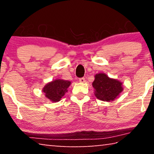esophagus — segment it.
<instances>
[{"label": "esophagus", "mask_w": 154, "mask_h": 154, "mask_svg": "<svg viewBox=\"0 0 154 154\" xmlns=\"http://www.w3.org/2000/svg\"><path fill=\"white\" fill-rule=\"evenodd\" d=\"M79 82H80V83H85V78H81V79H79Z\"/></svg>", "instance_id": "obj_1"}]
</instances>
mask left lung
<instances>
[{"label": "left lung", "instance_id": "obj_1", "mask_svg": "<svg viewBox=\"0 0 154 154\" xmlns=\"http://www.w3.org/2000/svg\"><path fill=\"white\" fill-rule=\"evenodd\" d=\"M94 95L98 100L104 102H112L123 92V83L119 80L111 79L104 73L94 75L92 83Z\"/></svg>", "mask_w": 154, "mask_h": 154}]
</instances>
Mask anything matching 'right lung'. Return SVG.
Returning <instances> with one entry per match:
<instances>
[{
	"label": "right lung",
	"mask_w": 154,
	"mask_h": 154,
	"mask_svg": "<svg viewBox=\"0 0 154 154\" xmlns=\"http://www.w3.org/2000/svg\"><path fill=\"white\" fill-rule=\"evenodd\" d=\"M71 81L63 79H56L46 84L43 88L45 97L52 102H57L68 91Z\"/></svg>",
	"instance_id": "right-lung-1"
}]
</instances>
